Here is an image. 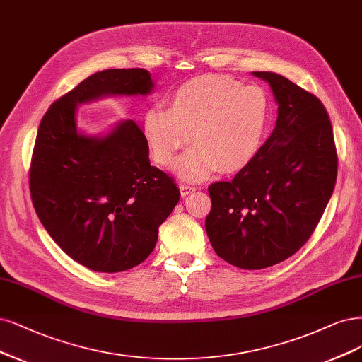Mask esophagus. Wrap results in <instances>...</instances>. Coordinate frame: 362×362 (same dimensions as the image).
Returning a JSON list of instances; mask_svg holds the SVG:
<instances>
[{
    "mask_svg": "<svg viewBox=\"0 0 362 362\" xmlns=\"http://www.w3.org/2000/svg\"><path fill=\"white\" fill-rule=\"evenodd\" d=\"M196 189L193 185H189V184H180V192H181V196L182 197H185V196H189L190 193H193Z\"/></svg>",
    "mask_w": 362,
    "mask_h": 362,
    "instance_id": "1",
    "label": "esophagus"
}]
</instances>
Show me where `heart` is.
Returning <instances> with one entry per match:
<instances>
[{"mask_svg":"<svg viewBox=\"0 0 362 362\" xmlns=\"http://www.w3.org/2000/svg\"><path fill=\"white\" fill-rule=\"evenodd\" d=\"M268 126V100L256 86L204 74L180 85L142 118V136L153 160L169 169L181 149L180 177L201 181L217 170L238 172L256 158Z\"/></svg>","mask_w":362,"mask_h":362,"instance_id":"1","label":"heart"}]
</instances>
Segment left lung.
Instances as JSON below:
<instances>
[{"label": "left lung", "mask_w": 362, "mask_h": 362, "mask_svg": "<svg viewBox=\"0 0 362 362\" xmlns=\"http://www.w3.org/2000/svg\"><path fill=\"white\" fill-rule=\"evenodd\" d=\"M269 83L277 122L256 158L232 181L208 187L205 229L230 265L262 269L295 255L308 241L337 180V149L325 106L281 74L253 71Z\"/></svg>", "instance_id": "left-lung-1"}]
</instances>
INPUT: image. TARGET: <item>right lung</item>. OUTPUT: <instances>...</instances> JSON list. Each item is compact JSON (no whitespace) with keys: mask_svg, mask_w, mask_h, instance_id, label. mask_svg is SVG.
<instances>
[{"mask_svg":"<svg viewBox=\"0 0 362 362\" xmlns=\"http://www.w3.org/2000/svg\"><path fill=\"white\" fill-rule=\"evenodd\" d=\"M153 88L144 69L97 71L54 102L37 132L30 169L35 213L62 252L97 272L142 264L181 193L149 163L138 124L126 119L106 136H86L78 132L76 109L106 95H148Z\"/></svg>","mask_w":362,"mask_h":362,"instance_id":"right-lung-1","label":"right lung"}]
</instances>
